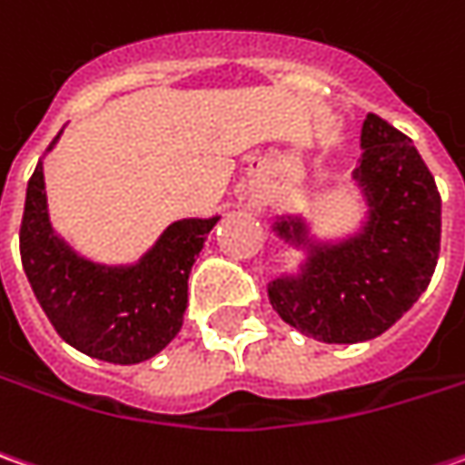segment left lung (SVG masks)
I'll return each instance as SVG.
<instances>
[{
	"label": "left lung",
	"instance_id": "left-lung-1",
	"mask_svg": "<svg viewBox=\"0 0 465 465\" xmlns=\"http://www.w3.org/2000/svg\"><path fill=\"white\" fill-rule=\"evenodd\" d=\"M352 180L368 216L340 242H312L301 216L272 232L309 257L296 275L267 282L272 309L301 334L329 344L373 340L422 296L440 254V193L420 152L391 123L368 113Z\"/></svg>",
	"mask_w": 465,
	"mask_h": 465
}]
</instances>
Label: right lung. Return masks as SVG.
<instances>
[{"mask_svg":"<svg viewBox=\"0 0 465 465\" xmlns=\"http://www.w3.org/2000/svg\"><path fill=\"white\" fill-rule=\"evenodd\" d=\"M216 223L218 216L183 218L169 223L138 262H92L54 232L38 162L25 195L20 257L33 293L64 342L97 361L134 365L159 355L177 337L190 270Z\"/></svg>","mask_w":465,"mask_h":465,"instance_id":"add662e5","label":"right lung"}]
</instances>
